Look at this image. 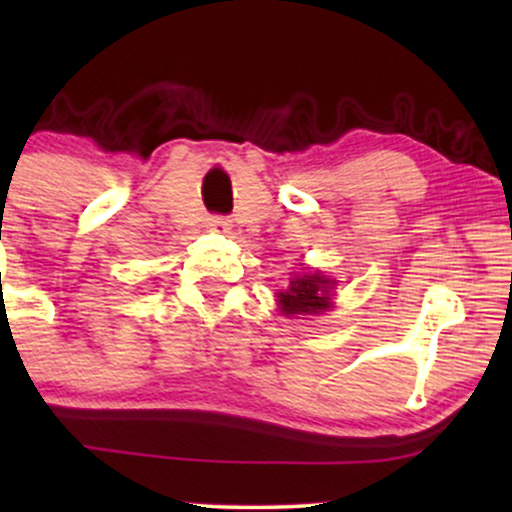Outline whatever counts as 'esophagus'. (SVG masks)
Here are the masks:
<instances>
[{
    "label": "esophagus",
    "instance_id": "34e87169",
    "mask_svg": "<svg viewBox=\"0 0 512 512\" xmlns=\"http://www.w3.org/2000/svg\"><path fill=\"white\" fill-rule=\"evenodd\" d=\"M209 226L214 228V231H223V233H226L228 228H231V221H228L226 216H211Z\"/></svg>",
    "mask_w": 512,
    "mask_h": 512
}]
</instances>
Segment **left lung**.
<instances>
[{"label":"left lung","mask_w":512,"mask_h":512,"mask_svg":"<svg viewBox=\"0 0 512 512\" xmlns=\"http://www.w3.org/2000/svg\"><path fill=\"white\" fill-rule=\"evenodd\" d=\"M334 281L325 279L320 274H308L301 279H293L289 291L279 293L281 310L286 315H313L330 308V291Z\"/></svg>","instance_id":"left-lung-1"}]
</instances>
